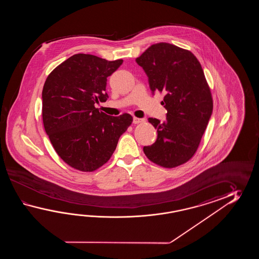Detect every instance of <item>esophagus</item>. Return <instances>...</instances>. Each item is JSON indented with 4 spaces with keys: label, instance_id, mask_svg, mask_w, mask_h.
I'll use <instances>...</instances> for the list:
<instances>
[{
    "label": "esophagus",
    "instance_id": "1",
    "mask_svg": "<svg viewBox=\"0 0 259 259\" xmlns=\"http://www.w3.org/2000/svg\"><path fill=\"white\" fill-rule=\"evenodd\" d=\"M143 121H144V119H143V118L133 117V124H139V123H142Z\"/></svg>",
    "mask_w": 259,
    "mask_h": 259
}]
</instances>
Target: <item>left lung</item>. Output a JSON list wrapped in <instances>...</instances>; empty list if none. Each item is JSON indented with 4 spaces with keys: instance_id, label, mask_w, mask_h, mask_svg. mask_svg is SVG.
Returning <instances> with one entry per match:
<instances>
[{
    "instance_id": "8db88e82",
    "label": "left lung",
    "mask_w": 259,
    "mask_h": 259,
    "mask_svg": "<svg viewBox=\"0 0 259 259\" xmlns=\"http://www.w3.org/2000/svg\"><path fill=\"white\" fill-rule=\"evenodd\" d=\"M136 62L146 73L152 93L165 94L161 105L167 111L164 122L148 118L157 139L143 152L156 165L176 167L196 153L212 115L208 83L193 53L173 44H153Z\"/></svg>"
}]
</instances>
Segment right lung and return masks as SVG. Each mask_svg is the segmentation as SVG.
<instances>
[{
  "label": "right lung",
  "instance_id": "1",
  "mask_svg": "<svg viewBox=\"0 0 259 259\" xmlns=\"http://www.w3.org/2000/svg\"><path fill=\"white\" fill-rule=\"evenodd\" d=\"M123 60L85 54L72 55L56 66L42 90V121L55 152L83 172L98 169L110 159L132 116H111L94 105L105 102L107 77Z\"/></svg>",
  "mask_w": 259,
  "mask_h": 259
}]
</instances>
